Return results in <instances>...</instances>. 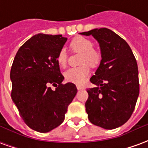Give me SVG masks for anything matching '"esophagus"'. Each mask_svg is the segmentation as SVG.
Masks as SVG:
<instances>
[{
	"label": "esophagus",
	"instance_id": "obj_1",
	"mask_svg": "<svg viewBox=\"0 0 148 148\" xmlns=\"http://www.w3.org/2000/svg\"><path fill=\"white\" fill-rule=\"evenodd\" d=\"M77 89L78 90H84L85 89V87L84 86H79V85H77Z\"/></svg>",
	"mask_w": 148,
	"mask_h": 148
}]
</instances>
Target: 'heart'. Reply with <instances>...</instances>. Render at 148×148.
Wrapping results in <instances>:
<instances>
[{
	"label": "heart",
	"mask_w": 148,
	"mask_h": 148,
	"mask_svg": "<svg viewBox=\"0 0 148 148\" xmlns=\"http://www.w3.org/2000/svg\"><path fill=\"white\" fill-rule=\"evenodd\" d=\"M93 43L90 39L84 36H76L72 39L69 47L73 53L81 54L79 64L77 67L69 69L65 72V80L69 82L82 85L86 80L90 74V66L96 68L101 61V53L93 47ZM56 62L60 68H65L67 65V55L64 50L58 52Z\"/></svg>",
	"instance_id": "obj_1"
}]
</instances>
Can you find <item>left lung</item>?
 Instances as JSON below:
<instances>
[{
    "mask_svg": "<svg viewBox=\"0 0 148 148\" xmlns=\"http://www.w3.org/2000/svg\"><path fill=\"white\" fill-rule=\"evenodd\" d=\"M98 41L101 61L87 90L88 118L94 125L114 129L126 123L135 109L140 93L136 59L127 42L103 27L82 32Z\"/></svg>",
    "mask_w": 148,
    "mask_h": 148,
    "instance_id": "obj_1",
    "label": "left lung"
}]
</instances>
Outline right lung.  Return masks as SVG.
<instances>
[{
    "mask_svg": "<svg viewBox=\"0 0 148 148\" xmlns=\"http://www.w3.org/2000/svg\"><path fill=\"white\" fill-rule=\"evenodd\" d=\"M66 40L62 35H36L20 47L12 65V99L24 123L39 132L63 122L77 93L74 83H62L64 77L56 62Z\"/></svg>",
    "mask_w": 148,
    "mask_h": 148,
    "instance_id": "1",
    "label": "right lung"
}]
</instances>
